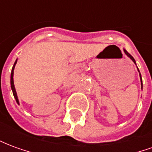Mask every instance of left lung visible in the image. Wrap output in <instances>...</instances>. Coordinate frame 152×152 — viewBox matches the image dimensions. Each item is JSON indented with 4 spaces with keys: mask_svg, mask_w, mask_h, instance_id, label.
Returning a JSON list of instances; mask_svg holds the SVG:
<instances>
[{
    "mask_svg": "<svg viewBox=\"0 0 152 152\" xmlns=\"http://www.w3.org/2000/svg\"><path fill=\"white\" fill-rule=\"evenodd\" d=\"M124 53H126V54H127V55H128V57H129V58H130L131 59L133 60V62H134V63H135V60H134V58H133V57L131 56L130 54H129V53H128V52H127V51H126V50H124ZM137 70H138V69H137ZM138 72H139V71H138ZM139 75H140L141 82H142V83H141V84H142V77H141V74H140V73H139Z\"/></svg>",
    "mask_w": 152,
    "mask_h": 152,
    "instance_id": "1",
    "label": "left lung"
}]
</instances>
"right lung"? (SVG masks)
<instances>
[{
    "label": "right lung",
    "mask_w": 152,
    "mask_h": 152,
    "mask_svg": "<svg viewBox=\"0 0 152 152\" xmlns=\"http://www.w3.org/2000/svg\"><path fill=\"white\" fill-rule=\"evenodd\" d=\"M16 63H17V60L15 61V64H14V66H13V68H12L11 76H10V84H11V89H12V91H13V94H14V97H15V99H16V102L18 103V97H17V94H16V91H15V85H14V78H13V76H14V69H15V64H16Z\"/></svg>",
    "instance_id": "obj_1"
}]
</instances>
